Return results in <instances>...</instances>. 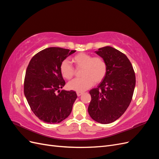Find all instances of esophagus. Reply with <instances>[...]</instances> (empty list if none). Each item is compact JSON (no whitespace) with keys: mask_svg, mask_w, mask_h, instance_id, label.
<instances>
[{"mask_svg":"<svg viewBox=\"0 0 159 159\" xmlns=\"http://www.w3.org/2000/svg\"><path fill=\"white\" fill-rule=\"evenodd\" d=\"M82 94H83L82 92H77V95H78V97H80V96H81Z\"/></svg>","mask_w":159,"mask_h":159,"instance_id":"34e87169","label":"esophagus"}]
</instances>
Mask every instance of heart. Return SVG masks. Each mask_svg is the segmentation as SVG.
I'll return each mask as SVG.
<instances>
[{"label":"heart","instance_id":"heart-1","mask_svg":"<svg viewBox=\"0 0 159 159\" xmlns=\"http://www.w3.org/2000/svg\"><path fill=\"white\" fill-rule=\"evenodd\" d=\"M72 61L77 68H82L80 78L74 79L68 84V88L78 92H82L92 86L99 84L106 76L107 66L106 61L102 57L95 56L81 52L74 56ZM60 70L63 78L70 80L75 73L74 68L68 60L61 62Z\"/></svg>","mask_w":159,"mask_h":159}]
</instances>
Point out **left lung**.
<instances>
[{"label": "left lung", "mask_w": 159, "mask_h": 159, "mask_svg": "<svg viewBox=\"0 0 159 159\" xmlns=\"http://www.w3.org/2000/svg\"><path fill=\"white\" fill-rule=\"evenodd\" d=\"M95 53L106 61V76L97 88L89 91L88 113L94 121L108 124L116 121L128 108L135 86V74L131 61L122 52L111 46Z\"/></svg>", "instance_id": "1"}]
</instances>
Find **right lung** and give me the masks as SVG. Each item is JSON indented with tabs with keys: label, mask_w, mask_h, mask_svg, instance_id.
Wrapping results in <instances>:
<instances>
[{
	"label": "right lung",
	"mask_w": 159,
	"mask_h": 159,
	"mask_svg": "<svg viewBox=\"0 0 159 159\" xmlns=\"http://www.w3.org/2000/svg\"><path fill=\"white\" fill-rule=\"evenodd\" d=\"M75 52L57 47L48 48L34 56L27 67L25 95L33 113L44 122L60 123L71 112L77 94L71 90L60 91L66 84L60 66Z\"/></svg>",
	"instance_id": "1"
}]
</instances>
